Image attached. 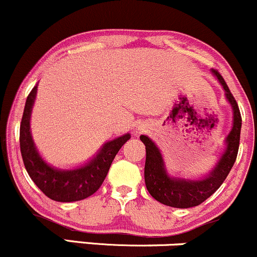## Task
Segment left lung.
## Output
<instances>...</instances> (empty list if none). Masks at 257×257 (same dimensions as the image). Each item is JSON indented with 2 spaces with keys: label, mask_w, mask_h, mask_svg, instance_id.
Instances as JSON below:
<instances>
[{
  "label": "left lung",
  "mask_w": 257,
  "mask_h": 257,
  "mask_svg": "<svg viewBox=\"0 0 257 257\" xmlns=\"http://www.w3.org/2000/svg\"><path fill=\"white\" fill-rule=\"evenodd\" d=\"M212 73L222 84L225 91V97L232 105L233 126L230 133L228 134L227 139H225L227 149L219 159L216 167L206 178L201 180L171 178L166 173L165 163H163L162 156H161V152L157 149V146L146 135L140 137V140L144 143L146 150L145 172H144L146 188L154 199H156L161 204L167 205V206L188 208L202 204L207 197H210L217 189L221 187L236 160L239 142H240V111H239L235 98L230 92L229 87L225 84L224 79L218 73V70L212 69Z\"/></svg>",
  "instance_id": "1"
}]
</instances>
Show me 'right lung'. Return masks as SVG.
Returning <instances> with one entry per match:
<instances>
[{
    "label": "right lung",
    "mask_w": 257,
    "mask_h": 257,
    "mask_svg": "<svg viewBox=\"0 0 257 257\" xmlns=\"http://www.w3.org/2000/svg\"><path fill=\"white\" fill-rule=\"evenodd\" d=\"M35 95L36 86H34L27 97L19 132L22 159L25 170L36 187L55 201L72 202L86 199L102 185L112 161L126 140L131 139V135L125 134L105 144L94 159L78 170L61 171L50 167L39 156L30 134L29 119Z\"/></svg>",
    "instance_id": "1"
}]
</instances>
